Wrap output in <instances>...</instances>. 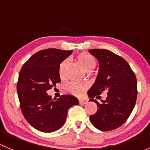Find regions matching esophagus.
I'll use <instances>...</instances> for the list:
<instances>
[{"label":"esophagus","mask_w":150,"mask_h":150,"mask_svg":"<svg viewBox=\"0 0 150 150\" xmlns=\"http://www.w3.org/2000/svg\"><path fill=\"white\" fill-rule=\"evenodd\" d=\"M80 104H86L88 102L87 99H79Z\"/></svg>","instance_id":"esophagus-1"}]
</instances>
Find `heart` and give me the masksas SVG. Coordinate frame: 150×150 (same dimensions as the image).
<instances>
[{
    "mask_svg": "<svg viewBox=\"0 0 150 150\" xmlns=\"http://www.w3.org/2000/svg\"><path fill=\"white\" fill-rule=\"evenodd\" d=\"M76 59L80 63L84 69L87 72H90L96 66V60L94 57L87 52H81L76 56ZM68 65V61L63 60L59 66V75L61 78H64L66 75V70ZM87 88V84L85 83L72 82L67 85V89L69 92L74 95L81 96Z\"/></svg>",
    "mask_w": 150,
    "mask_h": 150,
    "instance_id": "obj_1",
    "label": "heart"
}]
</instances>
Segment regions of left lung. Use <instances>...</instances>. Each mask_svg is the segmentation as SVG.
Instances as JSON below:
<instances>
[{
	"label": "left lung",
	"mask_w": 150,
	"mask_h": 150,
	"mask_svg": "<svg viewBox=\"0 0 150 150\" xmlns=\"http://www.w3.org/2000/svg\"><path fill=\"white\" fill-rule=\"evenodd\" d=\"M99 62L96 81L88 91L90 101L97 104V111L90 116L94 127L103 131L121 126L130 116L137 97V78L128 63L120 56L107 49L89 50ZM108 91V96L101 103L93 98Z\"/></svg>",
	"instance_id": "left-lung-1"
}]
</instances>
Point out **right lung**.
Listing matches in <instances>:
<instances>
[{"mask_svg": "<svg viewBox=\"0 0 150 150\" xmlns=\"http://www.w3.org/2000/svg\"><path fill=\"white\" fill-rule=\"evenodd\" d=\"M72 51L47 48L33 54L24 64L16 89L21 111L33 128L45 133L54 132L64 124L68 110L78 104L69 95L51 99L46 91L59 83V64Z\"/></svg>", "mask_w": 150, "mask_h": 150, "instance_id": "right-lung-1", "label": "right lung"}]
</instances>
